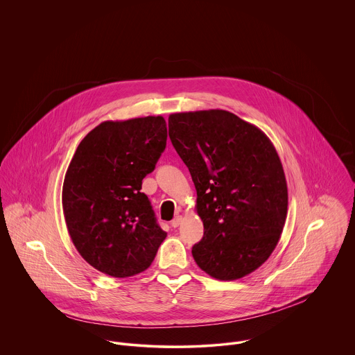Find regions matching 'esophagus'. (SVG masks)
<instances>
[{
    "label": "esophagus",
    "instance_id": "1",
    "mask_svg": "<svg viewBox=\"0 0 355 355\" xmlns=\"http://www.w3.org/2000/svg\"><path fill=\"white\" fill-rule=\"evenodd\" d=\"M182 221H183V217H182V216H176V217L171 221V225H172L173 228H178V227L182 224Z\"/></svg>",
    "mask_w": 355,
    "mask_h": 355
}]
</instances>
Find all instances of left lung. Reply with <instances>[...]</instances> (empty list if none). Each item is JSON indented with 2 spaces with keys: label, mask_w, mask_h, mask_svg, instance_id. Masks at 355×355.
Instances as JSON below:
<instances>
[{
  "label": "left lung",
  "mask_w": 355,
  "mask_h": 355,
  "mask_svg": "<svg viewBox=\"0 0 355 355\" xmlns=\"http://www.w3.org/2000/svg\"><path fill=\"white\" fill-rule=\"evenodd\" d=\"M168 125L197 190V265L217 280L250 275L275 250L287 217V182L273 144L221 109L172 113Z\"/></svg>",
  "instance_id": "1"
}]
</instances>
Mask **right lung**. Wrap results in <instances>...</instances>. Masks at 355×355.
<instances>
[{
  "instance_id": "right-lung-1",
  "label": "right lung",
  "mask_w": 355,
  "mask_h": 355,
  "mask_svg": "<svg viewBox=\"0 0 355 355\" xmlns=\"http://www.w3.org/2000/svg\"><path fill=\"white\" fill-rule=\"evenodd\" d=\"M162 116L103 121L79 144L62 184V210L79 254L112 277L152 265L166 232L141 193L166 146Z\"/></svg>"
}]
</instances>
